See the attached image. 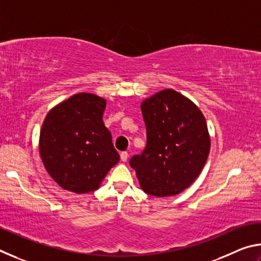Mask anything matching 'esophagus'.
Returning <instances> with one entry per match:
<instances>
[{"mask_svg":"<svg viewBox=\"0 0 261 261\" xmlns=\"http://www.w3.org/2000/svg\"><path fill=\"white\" fill-rule=\"evenodd\" d=\"M127 158H129V154H127V152H122V153H121V160H122L123 162H126Z\"/></svg>","mask_w":261,"mask_h":261,"instance_id":"obj_1","label":"esophagus"}]
</instances>
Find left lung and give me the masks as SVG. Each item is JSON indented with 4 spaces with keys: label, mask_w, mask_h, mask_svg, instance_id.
I'll use <instances>...</instances> for the list:
<instances>
[{
    "label": "left lung",
    "mask_w": 261,
    "mask_h": 261,
    "mask_svg": "<svg viewBox=\"0 0 261 261\" xmlns=\"http://www.w3.org/2000/svg\"><path fill=\"white\" fill-rule=\"evenodd\" d=\"M140 108L147 144L143 153L131 158L130 166L146 193L176 196L197 179L208 158L205 116L191 100L170 88L145 99Z\"/></svg>",
    "instance_id": "1"
}]
</instances>
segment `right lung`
Listing matches in <instances>:
<instances>
[{"mask_svg": "<svg viewBox=\"0 0 261 261\" xmlns=\"http://www.w3.org/2000/svg\"><path fill=\"white\" fill-rule=\"evenodd\" d=\"M106 103L95 94L77 93L48 112L39 153L47 173L62 189L94 191L120 161L112 134L103 124Z\"/></svg>", "mask_w": 261, "mask_h": 261, "instance_id": "obj_1", "label": "right lung"}]
</instances>
